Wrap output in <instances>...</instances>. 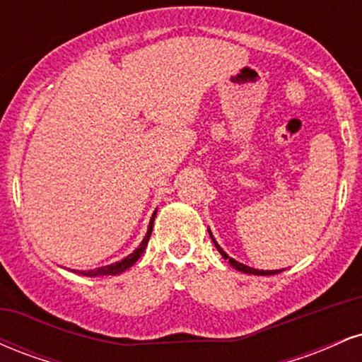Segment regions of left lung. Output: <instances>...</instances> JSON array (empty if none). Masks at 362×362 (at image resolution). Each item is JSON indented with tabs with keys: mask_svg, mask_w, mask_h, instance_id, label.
<instances>
[{
	"mask_svg": "<svg viewBox=\"0 0 362 362\" xmlns=\"http://www.w3.org/2000/svg\"><path fill=\"white\" fill-rule=\"evenodd\" d=\"M207 231H209V235H211V240H213L214 247L218 248V252L221 253V257H223V259L230 262V265H231V267H235L236 271H240V272H245V274H253V276H272V274H279V272H281V271H259V269H253V267H248V265H245V264H240L238 260L231 259V257L228 255V253L224 252L221 247H219L218 242H216V240H214L213 233H211V230H207ZM282 271H284V269H282Z\"/></svg>",
	"mask_w": 362,
	"mask_h": 362,
	"instance_id": "8db88e82",
	"label": "left lung"
}]
</instances>
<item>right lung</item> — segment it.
Masks as SVG:
<instances>
[{
    "mask_svg": "<svg viewBox=\"0 0 362 362\" xmlns=\"http://www.w3.org/2000/svg\"><path fill=\"white\" fill-rule=\"evenodd\" d=\"M155 218H156V211H155V213H153L151 219H149V226H148L146 236H144V238H143V242H141L139 247L136 248V250L132 252L131 255H127L126 259H122L120 262H115V264H110V265H103V267L95 269V271H76V272L81 274V276L97 277V276H119V274H122L124 271H127L129 267H132V265H134L136 262H138L139 257L143 255V252L146 250V245L149 242V236H151L153 223H155Z\"/></svg>",
    "mask_w": 362,
    "mask_h": 362,
    "instance_id": "1",
    "label": "right lung"
}]
</instances>
